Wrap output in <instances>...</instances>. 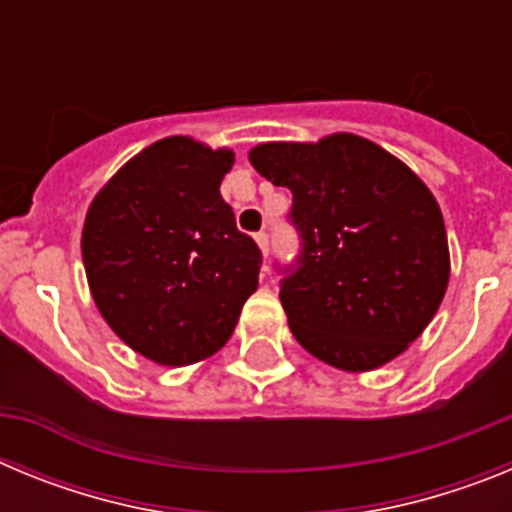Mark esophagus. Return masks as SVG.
<instances>
[{"instance_id": "1", "label": "esophagus", "mask_w": 512, "mask_h": 512, "mask_svg": "<svg viewBox=\"0 0 512 512\" xmlns=\"http://www.w3.org/2000/svg\"><path fill=\"white\" fill-rule=\"evenodd\" d=\"M253 241H256V246L261 248V256L266 259V256H269V235L256 233V235H253ZM264 271H266V264H264Z\"/></svg>"}]
</instances>
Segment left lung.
I'll return each instance as SVG.
<instances>
[{
  "instance_id": "1",
  "label": "left lung",
  "mask_w": 512,
  "mask_h": 512,
  "mask_svg": "<svg viewBox=\"0 0 512 512\" xmlns=\"http://www.w3.org/2000/svg\"><path fill=\"white\" fill-rule=\"evenodd\" d=\"M248 161L292 192L302 259L279 300L307 354L372 372L408 351L449 287V238L431 189L354 133L259 143Z\"/></svg>"
}]
</instances>
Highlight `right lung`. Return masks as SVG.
I'll return each instance as SVG.
<instances>
[{
    "label": "right lung",
    "mask_w": 512,
    "mask_h": 512,
    "mask_svg": "<svg viewBox=\"0 0 512 512\" xmlns=\"http://www.w3.org/2000/svg\"><path fill=\"white\" fill-rule=\"evenodd\" d=\"M230 148L171 135L143 148L89 205L81 256L104 323L161 366L210 359L259 289L261 251L220 182Z\"/></svg>",
    "instance_id": "obj_1"
}]
</instances>
